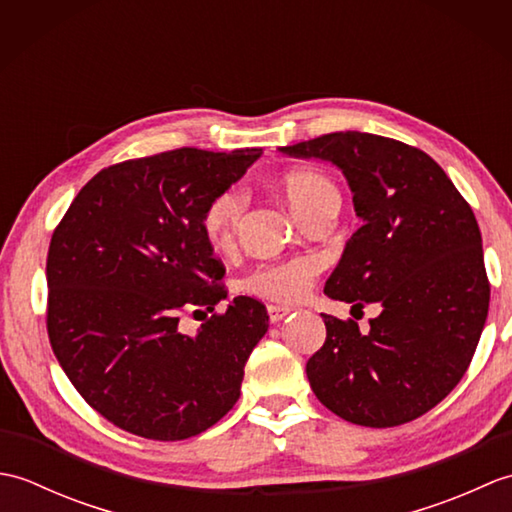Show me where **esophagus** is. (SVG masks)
I'll return each instance as SVG.
<instances>
[{"label": "esophagus", "instance_id": "obj_1", "mask_svg": "<svg viewBox=\"0 0 512 512\" xmlns=\"http://www.w3.org/2000/svg\"><path fill=\"white\" fill-rule=\"evenodd\" d=\"M266 310H268V319H270V323H279L281 319H286L288 314L292 312L290 308H284V306H268Z\"/></svg>", "mask_w": 512, "mask_h": 512}]
</instances>
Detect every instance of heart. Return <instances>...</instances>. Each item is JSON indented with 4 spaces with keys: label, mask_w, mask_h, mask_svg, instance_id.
I'll return each mask as SVG.
<instances>
[{
    "label": "heart",
    "mask_w": 512,
    "mask_h": 512,
    "mask_svg": "<svg viewBox=\"0 0 512 512\" xmlns=\"http://www.w3.org/2000/svg\"><path fill=\"white\" fill-rule=\"evenodd\" d=\"M281 189L288 206L301 217L312 206L328 198H336L334 184L314 169H292L281 180ZM244 211V193L231 187L217 193L204 211V233L215 246H228L235 239L239 220ZM319 273V262L314 257H295L286 262L262 264L246 279L248 290L255 295L279 303H295L308 295L314 277Z\"/></svg>",
    "instance_id": "heart-1"
}]
</instances>
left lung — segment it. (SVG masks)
<instances>
[{"mask_svg": "<svg viewBox=\"0 0 512 512\" xmlns=\"http://www.w3.org/2000/svg\"><path fill=\"white\" fill-rule=\"evenodd\" d=\"M281 151L339 167L363 220L323 292L383 308L369 332L321 314L328 336L306 365L314 396L361 427L420 418L469 369L491 301L469 202L436 160L394 138L334 132Z\"/></svg>", "mask_w": 512, "mask_h": 512, "instance_id": "1", "label": "left lung"}]
</instances>
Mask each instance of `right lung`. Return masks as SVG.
<instances>
[{
	"instance_id": "right-lung-1",
	"label": "right lung",
	"mask_w": 512,
	"mask_h": 512,
	"mask_svg": "<svg viewBox=\"0 0 512 512\" xmlns=\"http://www.w3.org/2000/svg\"><path fill=\"white\" fill-rule=\"evenodd\" d=\"M259 156L182 147L118 162L85 184L54 228L52 352L85 402L134 436H198L239 398L244 365L268 332L264 303L235 297L195 336L178 323L226 299L204 211Z\"/></svg>"
}]
</instances>
